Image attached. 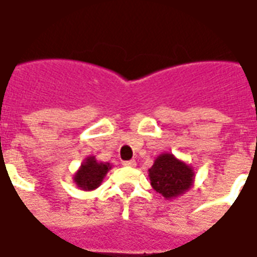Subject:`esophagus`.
<instances>
[{
	"label": "esophagus",
	"mask_w": 257,
	"mask_h": 257,
	"mask_svg": "<svg viewBox=\"0 0 257 257\" xmlns=\"http://www.w3.org/2000/svg\"><path fill=\"white\" fill-rule=\"evenodd\" d=\"M121 164H123L124 167H136L137 166L136 160H127V162H123Z\"/></svg>",
	"instance_id": "esophagus-1"
}]
</instances>
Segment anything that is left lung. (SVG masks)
<instances>
[{
    "instance_id": "obj_1",
    "label": "left lung",
    "mask_w": 257,
    "mask_h": 257,
    "mask_svg": "<svg viewBox=\"0 0 257 257\" xmlns=\"http://www.w3.org/2000/svg\"><path fill=\"white\" fill-rule=\"evenodd\" d=\"M152 188L166 200H172L188 192L194 183V170L172 153H162L149 170Z\"/></svg>"
}]
</instances>
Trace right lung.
Listing matches in <instances>:
<instances>
[{"label": "right lung", "mask_w": 257, "mask_h": 257, "mask_svg": "<svg viewBox=\"0 0 257 257\" xmlns=\"http://www.w3.org/2000/svg\"><path fill=\"white\" fill-rule=\"evenodd\" d=\"M110 168H112L110 163L98 162L94 156H89L80 164L72 179L78 188L90 192L100 186Z\"/></svg>", "instance_id": "right-lung-1"}]
</instances>
